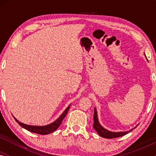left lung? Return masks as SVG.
<instances>
[{
    "instance_id": "left-lung-1",
    "label": "left lung",
    "mask_w": 156,
    "mask_h": 156,
    "mask_svg": "<svg viewBox=\"0 0 156 156\" xmlns=\"http://www.w3.org/2000/svg\"><path fill=\"white\" fill-rule=\"evenodd\" d=\"M146 58H147V57H146ZM137 126H138V125L135 127V128H132V129L128 130V131H120V132L110 131V130L105 129V128H103V127L101 125V123L99 122V120H98V112H97V109L94 108V125H93V128H94V130L98 132V133L99 134L101 137L105 138V139H113V138H117V137L122 136L126 135L127 133H128L129 132L132 131L133 129H135Z\"/></svg>"
}]
</instances>
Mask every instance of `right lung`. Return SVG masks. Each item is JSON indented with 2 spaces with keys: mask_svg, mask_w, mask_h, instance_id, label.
Masks as SVG:
<instances>
[{
  "mask_svg": "<svg viewBox=\"0 0 156 156\" xmlns=\"http://www.w3.org/2000/svg\"><path fill=\"white\" fill-rule=\"evenodd\" d=\"M70 105L71 104L68 105L67 108L64 111V112L61 114L56 120L53 122L51 123V124L42 125V126H37V125H30L24 124V123L20 122L17 120L15 117H14V118H15L16 122H17L18 123L21 127H23V128H25V129L28 130V131L32 132V133L41 134V135H47V134H50L53 133V132H54L55 130L60 126V125L62 124V120H63L64 118L66 117V115H67Z\"/></svg>",
  "mask_w": 156,
  "mask_h": 156,
  "instance_id": "right-lung-1",
  "label": "right lung"
}]
</instances>
